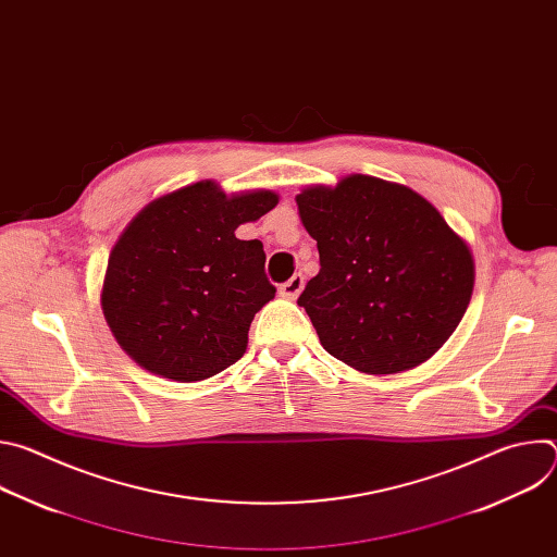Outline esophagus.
<instances>
[{"mask_svg": "<svg viewBox=\"0 0 557 557\" xmlns=\"http://www.w3.org/2000/svg\"><path fill=\"white\" fill-rule=\"evenodd\" d=\"M304 290V275L301 273H295L288 282H284L282 286H280V295L284 297V299H297L299 297V293Z\"/></svg>", "mask_w": 557, "mask_h": 557, "instance_id": "1", "label": "esophagus"}]
</instances>
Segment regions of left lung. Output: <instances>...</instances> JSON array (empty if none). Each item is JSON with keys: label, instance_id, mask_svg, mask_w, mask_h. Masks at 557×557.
<instances>
[{"label": "left lung", "instance_id": "obj_1", "mask_svg": "<svg viewBox=\"0 0 557 557\" xmlns=\"http://www.w3.org/2000/svg\"><path fill=\"white\" fill-rule=\"evenodd\" d=\"M320 251L299 295L329 355L366 374L425 363L451 337L473 290L469 245L414 189L350 174L297 196Z\"/></svg>", "mask_w": 557, "mask_h": 557}]
</instances>
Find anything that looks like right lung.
Returning <instances> with one entry per match:
<instances>
[{"instance_id": "1", "label": "right lung", "mask_w": 557, "mask_h": 557, "mask_svg": "<svg viewBox=\"0 0 557 557\" xmlns=\"http://www.w3.org/2000/svg\"><path fill=\"white\" fill-rule=\"evenodd\" d=\"M280 202L269 189L226 196L200 181L147 202L110 251L101 308L119 346L145 370L205 381L247 352L256 312L275 297L260 240L235 228Z\"/></svg>"}]
</instances>
